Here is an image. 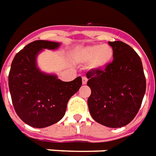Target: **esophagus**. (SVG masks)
<instances>
[{
	"label": "esophagus",
	"mask_w": 156,
	"mask_h": 156,
	"mask_svg": "<svg viewBox=\"0 0 156 156\" xmlns=\"http://www.w3.org/2000/svg\"><path fill=\"white\" fill-rule=\"evenodd\" d=\"M87 80H88V79H87L86 76H83V77H82V84H83V85H86V84L87 83Z\"/></svg>",
	"instance_id": "1"
}]
</instances>
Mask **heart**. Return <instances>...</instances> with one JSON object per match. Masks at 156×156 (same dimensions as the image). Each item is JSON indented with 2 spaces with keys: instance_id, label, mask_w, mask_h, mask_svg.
<instances>
[{
  "instance_id": "obj_1",
  "label": "heart",
  "mask_w": 156,
  "mask_h": 156,
  "mask_svg": "<svg viewBox=\"0 0 156 156\" xmlns=\"http://www.w3.org/2000/svg\"><path fill=\"white\" fill-rule=\"evenodd\" d=\"M113 49L108 44H91L80 48L76 53V58L80 63H90L92 69L104 68L111 62Z\"/></svg>"
}]
</instances>
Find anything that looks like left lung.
<instances>
[{
  "mask_svg": "<svg viewBox=\"0 0 156 156\" xmlns=\"http://www.w3.org/2000/svg\"><path fill=\"white\" fill-rule=\"evenodd\" d=\"M113 60L104 69L87 73L91 93L87 100L96 122L109 128L129 124L140 110L146 80L139 55L122 41L108 42Z\"/></svg>",
  "mask_w": 156,
  "mask_h": 156,
  "instance_id": "left-lung-1",
  "label": "left lung"
}]
</instances>
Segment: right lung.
<instances>
[{
  "mask_svg": "<svg viewBox=\"0 0 156 156\" xmlns=\"http://www.w3.org/2000/svg\"><path fill=\"white\" fill-rule=\"evenodd\" d=\"M58 46L56 42L34 41L20 50L12 63L8 85L13 107L20 119L31 127L45 128L58 122L65 116L69 98L81 87L80 76L65 82L37 68L38 52Z\"/></svg>",
  "mask_w": 156,
  "mask_h": 156,
  "instance_id": "right-lung-1",
  "label": "right lung"
}]
</instances>
